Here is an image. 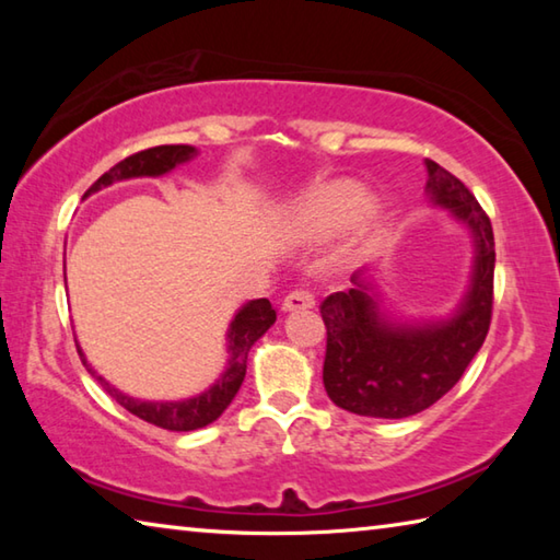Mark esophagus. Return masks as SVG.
<instances>
[{
    "instance_id": "1",
    "label": "esophagus",
    "mask_w": 560,
    "mask_h": 560,
    "mask_svg": "<svg viewBox=\"0 0 560 560\" xmlns=\"http://www.w3.org/2000/svg\"><path fill=\"white\" fill-rule=\"evenodd\" d=\"M316 301L308 291H291L287 299L281 301V311L283 314H293V311H308L314 308Z\"/></svg>"
}]
</instances>
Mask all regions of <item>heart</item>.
<instances>
[{
	"instance_id": "b5f03b06",
	"label": "heart",
	"mask_w": 560,
	"mask_h": 560,
	"mask_svg": "<svg viewBox=\"0 0 560 560\" xmlns=\"http://www.w3.org/2000/svg\"><path fill=\"white\" fill-rule=\"evenodd\" d=\"M348 224V252H365L383 226V205L368 200L355 179H334L299 200L289 214V232L301 240H326Z\"/></svg>"
}]
</instances>
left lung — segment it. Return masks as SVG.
<instances>
[{
  "label": "left lung",
  "instance_id": "left-lung-1",
  "mask_svg": "<svg viewBox=\"0 0 560 560\" xmlns=\"http://www.w3.org/2000/svg\"><path fill=\"white\" fill-rule=\"evenodd\" d=\"M424 195L471 236V271L457 306L447 316L397 314L383 296L377 267L358 269L353 289L320 303L328 343L324 385L338 407L400 420L447 395L485 343L494 291V232L464 183L434 160H424Z\"/></svg>",
  "mask_w": 560,
  "mask_h": 560
}]
</instances>
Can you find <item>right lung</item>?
<instances>
[{
  "mask_svg": "<svg viewBox=\"0 0 560 560\" xmlns=\"http://www.w3.org/2000/svg\"><path fill=\"white\" fill-rule=\"evenodd\" d=\"M197 155H200V150L192 145H158V148L143 150V153H136L126 160H120V163L113 165L108 173H103L83 197L98 192L103 187L122 183V179L163 177L167 173H173L175 167L195 160ZM63 279H66V261H63ZM273 320H277V311L271 308V303L267 299H254V301L242 303V306L234 311L230 328H226V336H224L226 338L224 371L210 387H205L202 393H197L192 397H185V400H140V397H132L128 393L118 390L116 385H110L106 377L98 375V371H93L86 353H83V348L79 346V338L75 336L73 338H75V350H79L86 371L96 377V381L103 385V390H106L110 397H116V402L126 407L128 412H132L150 424H155V428H163L170 432H192L212 424L217 417L230 407L234 395L240 393V387L244 383L246 358H249L252 346L267 334V330L273 326Z\"/></svg>",
  "mask_w": 560,
  "mask_h": 560,
  "instance_id": "1",
  "label": "right lung"
}]
</instances>
